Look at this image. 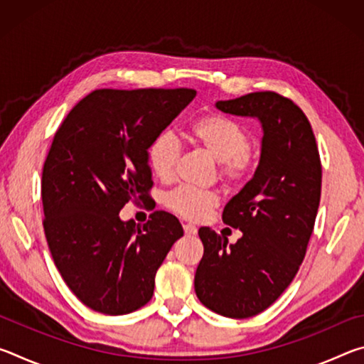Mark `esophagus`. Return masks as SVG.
Here are the masks:
<instances>
[{"label": "esophagus", "instance_id": "obj_1", "mask_svg": "<svg viewBox=\"0 0 364 364\" xmlns=\"http://www.w3.org/2000/svg\"><path fill=\"white\" fill-rule=\"evenodd\" d=\"M183 230L188 234V236H194V234L197 232V228L191 223H183Z\"/></svg>", "mask_w": 364, "mask_h": 364}]
</instances>
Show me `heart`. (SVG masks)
<instances>
[{"label":"heart","mask_w":364,"mask_h":364,"mask_svg":"<svg viewBox=\"0 0 364 364\" xmlns=\"http://www.w3.org/2000/svg\"><path fill=\"white\" fill-rule=\"evenodd\" d=\"M189 139L218 160V176L228 186H239L257 167V151L250 146V132L223 114L208 112L191 123ZM181 144L173 133L162 132L147 146V164L160 181L175 175ZM218 204L215 191L180 186L165 197V205L186 220H202Z\"/></svg>","instance_id":"1"}]
</instances>
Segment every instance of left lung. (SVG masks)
I'll return each instance as SVG.
<instances>
[{"instance_id":"1","label":"left lung","mask_w":364,"mask_h":364,"mask_svg":"<svg viewBox=\"0 0 364 364\" xmlns=\"http://www.w3.org/2000/svg\"><path fill=\"white\" fill-rule=\"evenodd\" d=\"M217 107L257 117L263 127L255 175L223 210V223L242 237L228 245L210 228L199 230L197 297L218 315L241 319L273 305L297 274L315 228L323 171L310 122L289 97L257 91Z\"/></svg>"}]
</instances>
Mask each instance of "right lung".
<instances>
[{
	"label": "right lung",
	"mask_w": 364,
	"mask_h": 364,
	"mask_svg": "<svg viewBox=\"0 0 364 364\" xmlns=\"http://www.w3.org/2000/svg\"><path fill=\"white\" fill-rule=\"evenodd\" d=\"M196 97L189 88L96 90L60 123L43 165V228L60 276L91 310L127 315L152 299L156 273L183 236L176 217L122 221L149 199L147 146Z\"/></svg>",
	"instance_id": "obj_1"
}]
</instances>
